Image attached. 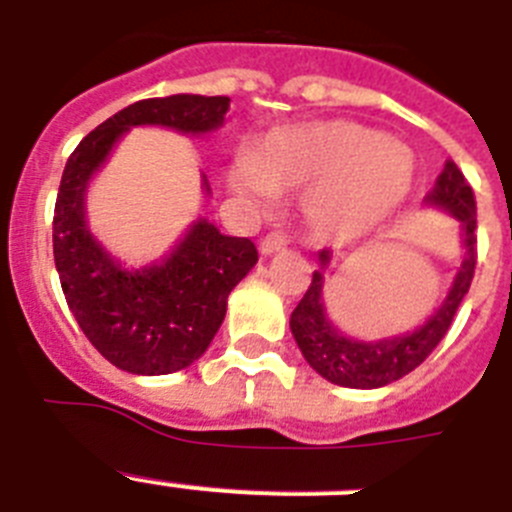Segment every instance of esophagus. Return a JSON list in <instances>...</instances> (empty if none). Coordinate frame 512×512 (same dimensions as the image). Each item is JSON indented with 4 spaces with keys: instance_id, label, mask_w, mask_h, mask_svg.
<instances>
[{
    "instance_id": "esophagus-1",
    "label": "esophagus",
    "mask_w": 512,
    "mask_h": 512,
    "mask_svg": "<svg viewBox=\"0 0 512 512\" xmlns=\"http://www.w3.org/2000/svg\"><path fill=\"white\" fill-rule=\"evenodd\" d=\"M288 239L283 237L281 231H270V234H265L260 242V252L262 255H275V252L286 250Z\"/></svg>"
}]
</instances>
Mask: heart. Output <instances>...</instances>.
<instances>
[{
    "mask_svg": "<svg viewBox=\"0 0 512 512\" xmlns=\"http://www.w3.org/2000/svg\"><path fill=\"white\" fill-rule=\"evenodd\" d=\"M412 175V154L386 133L330 121L273 136L255 157L237 164L231 182L255 203L311 187V226L324 237H358L397 211Z\"/></svg>",
    "mask_w": 512,
    "mask_h": 512,
    "instance_id": "1",
    "label": "heart"
}]
</instances>
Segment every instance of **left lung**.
<instances>
[{"label":"left lung","instance_id":"left-lung-1","mask_svg":"<svg viewBox=\"0 0 512 512\" xmlns=\"http://www.w3.org/2000/svg\"><path fill=\"white\" fill-rule=\"evenodd\" d=\"M430 206L446 208L461 221V237H464L466 257L461 262L459 273L453 278V286L443 299L441 309L435 311L420 330L407 332V335L391 337L379 342L350 340L340 330L332 327V322L324 314L322 304V270H314L311 283L306 288L304 299L291 314V332L299 342L301 353L309 361V366L337 386H350V389H379L402 379L410 371H415L446 337L459 304L469 293L474 281V265H477V201L474 190L466 182L464 172L456 167V162L448 159L443 172L435 180L433 190L425 195ZM330 250L319 252L322 268L330 262Z\"/></svg>","mask_w":512,"mask_h":512}]
</instances>
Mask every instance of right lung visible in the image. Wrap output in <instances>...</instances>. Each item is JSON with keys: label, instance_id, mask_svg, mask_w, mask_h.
<instances>
[{"label": "right lung", "instance_id": "right-lung-1", "mask_svg": "<svg viewBox=\"0 0 512 512\" xmlns=\"http://www.w3.org/2000/svg\"><path fill=\"white\" fill-rule=\"evenodd\" d=\"M226 110L224 95L139 100L87 133L66 162L53 208V260L74 319L121 371L162 376L198 361L224 322L231 288L255 268L257 250L252 239L226 237L198 219L170 257L131 273L84 224L87 182L128 128L208 133L224 123Z\"/></svg>", "mask_w": 512, "mask_h": 512}]
</instances>
